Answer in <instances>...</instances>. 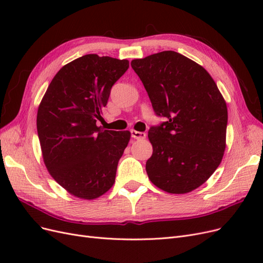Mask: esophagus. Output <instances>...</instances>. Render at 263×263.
I'll return each mask as SVG.
<instances>
[{
	"label": "esophagus",
	"mask_w": 263,
	"mask_h": 263,
	"mask_svg": "<svg viewBox=\"0 0 263 263\" xmlns=\"http://www.w3.org/2000/svg\"><path fill=\"white\" fill-rule=\"evenodd\" d=\"M130 134H132V137H133L134 139L140 140V139H145V138H146V134L142 133V132H137V130L132 129V130H130Z\"/></svg>",
	"instance_id": "1"
}]
</instances>
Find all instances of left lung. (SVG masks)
Segmentation results:
<instances>
[{"mask_svg":"<svg viewBox=\"0 0 263 263\" xmlns=\"http://www.w3.org/2000/svg\"><path fill=\"white\" fill-rule=\"evenodd\" d=\"M157 116L151 126L153 156L146 171L156 186L184 194L201 186L217 169L226 148L227 106L202 66L166 50L132 61Z\"/></svg>","mask_w":263,"mask_h":263,"instance_id":"left-lung-1","label":"left lung"}]
</instances>
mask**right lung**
Masks as SVG:
<instances>
[{
  "mask_svg": "<svg viewBox=\"0 0 263 263\" xmlns=\"http://www.w3.org/2000/svg\"><path fill=\"white\" fill-rule=\"evenodd\" d=\"M128 60L85 54L63 66L39 104L37 133L50 176L70 194L94 200L113 186L128 130H104L110 89Z\"/></svg>",
  "mask_w": 263,
  "mask_h": 263,
  "instance_id": "1",
  "label": "right lung"
}]
</instances>
